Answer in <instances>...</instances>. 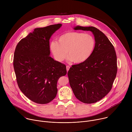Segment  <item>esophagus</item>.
<instances>
[{
  "instance_id": "obj_1",
  "label": "esophagus",
  "mask_w": 132,
  "mask_h": 132,
  "mask_svg": "<svg viewBox=\"0 0 132 132\" xmlns=\"http://www.w3.org/2000/svg\"><path fill=\"white\" fill-rule=\"evenodd\" d=\"M69 68H70V66H66V69H67V72H68V70L69 69Z\"/></svg>"
}]
</instances>
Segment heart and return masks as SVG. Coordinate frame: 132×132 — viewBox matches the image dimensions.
Returning <instances> with one entry per match:
<instances>
[{
	"label": "heart",
	"instance_id": "heart-1",
	"mask_svg": "<svg viewBox=\"0 0 132 132\" xmlns=\"http://www.w3.org/2000/svg\"><path fill=\"white\" fill-rule=\"evenodd\" d=\"M95 45V39L91 35L69 32L61 35L59 37L58 42H51L49 48L57 62H62L65 60L68 51L69 61L76 64H81L90 57Z\"/></svg>",
	"mask_w": 132,
	"mask_h": 132
}]
</instances>
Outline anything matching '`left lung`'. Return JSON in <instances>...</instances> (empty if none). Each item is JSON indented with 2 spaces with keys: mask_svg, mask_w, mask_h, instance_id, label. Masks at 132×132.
<instances>
[{
  "mask_svg": "<svg viewBox=\"0 0 132 132\" xmlns=\"http://www.w3.org/2000/svg\"><path fill=\"white\" fill-rule=\"evenodd\" d=\"M75 30L91 31L96 45L86 62L73 65L67 75L75 97L85 103H93L110 91L117 76V58L114 47L106 36L93 27H75Z\"/></svg>",
  "mask_w": 132,
  "mask_h": 132,
  "instance_id": "8db88e82",
  "label": "left lung"
}]
</instances>
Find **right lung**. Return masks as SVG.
I'll return each instance as SVG.
<instances>
[{"mask_svg":"<svg viewBox=\"0 0 132 132\" xmlns=\"http://www.w3.org/2000/svg\"><path fill=\"white\" fill-rule=\"evenodd\" d=\"M62 26L35 28L15 49L13 67L18 85L28 98L36 103L52 101L57 93V81L67 73L66 65L50 56V39Z\"/></svg>","mask_w":132,"mask_h":132,"instance_id":"1","label":"right lung"}]
</instances>
